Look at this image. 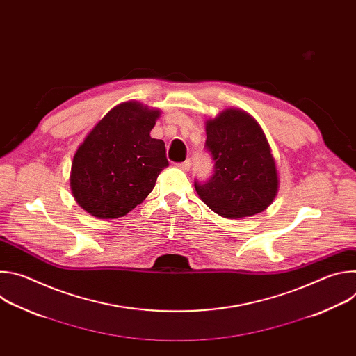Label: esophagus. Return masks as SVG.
Masks as SVG:
<instances>
[{
    "label": "esophagus",
    "mask_w": 356,
    "mask_h": 356,
    "mask_svg": "<svg viewBox=\"0 0 356 356\" xmlns=\"http://www.w3.org/2000/svg\"><path fill=\"white\" fill-rule=\"evenodd\" d=\"M177 168H179V169H181L183 172H187V170L191 168V162H190V161H184L183 163H179V165H177Z\"/></svg>",
    "instance_id": "34e87169"
}]
</instances>
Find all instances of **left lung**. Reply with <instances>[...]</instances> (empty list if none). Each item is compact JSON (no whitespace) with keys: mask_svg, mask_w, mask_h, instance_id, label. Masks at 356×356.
Returning <instances> with one entry per match:
<instances>
[{"mask_svg":"<svg viewBox=\"0 0 356 356\" xmlns=\"http://www.w3.org/2000/svg\"><path fill=\"white\" fill-rule=\"evenodd\" d=\"M206 146L214 175L194 183L198 197L224 218L239 220L265 211L279 190L270 145L258 121L239 108H225L206 121Z\"/></svg>","mask_w":356,"mask_h":356,"instance_id":"8db88e82","label":"left lung"}]
</instances>
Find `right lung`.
Masks as SVG:
<instances>
[{
	"instance_id": "obj_1",
	"label": "right lung",
	"mask_w": 356,
	"mask_h": 356,
	"mask_svg": "<svg viewBox=\"0 0 356 356\" xmlns=\"http://www.w3.org/2000/svg\"><path fill=\"white\" fill-rule=\"evenodd\" d=\"M161 110L138 101L111 108L79 145L70 188L77 204L99 220L127 216L169 166L165 142L150 136Z\"/></svg>"
}]
</instances>
